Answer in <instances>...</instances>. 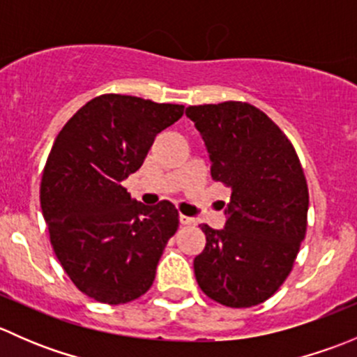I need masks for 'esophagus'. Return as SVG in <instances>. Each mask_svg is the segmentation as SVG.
I'll return each instance as SVG.
<instances>
[{"instance_id":"obj_1","label":"esophagus","mask_w":357,"mask_h":357,"mask_svg":"<svg viewBox=\"0 0 357 357\" xmlns=\"http://www.w3.org/2000/svg\"><path fill=\"white\" fill-rule=\"evenodd\" d=\"M179 222H181L183 226H190V225H195V219H193V218H188V215L179 214Z\"/></svg>"}]
</instances>
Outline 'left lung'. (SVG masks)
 <instances>
[{"mask_svg":"<svg viewBox=\"0 0 357 357\" xmlns=\"http://www.w3.org/2000/svg\"><path fill=\"white\" fill-rule=\"evenodd\" d=\"M185 114L204 139L212 178L231 188L225 228L202 225L207 243L193 261L197 283L219 304L252 307L285 282L305 236L304 171L282 129L248 103Z\"/></svg>","mask_w":357,"mask_h":357,"instance_id":"left-lung-1","label":"left lung"}]
</instances>
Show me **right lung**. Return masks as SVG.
<instances>
[{
	"instance_id": "1",
	"label": "right lung",
	"mask_w": 357,
	"mask_h": 357,
	"mask_svg": "<svg viewBox=\"0 0 357 357\" xmlns=\"http://www.w3.org/2000/svg\"><path fill=\"white\" fill-rule=\"evenodd\" d=\"M183 110L138 96H96L53 143L41 179L43 218L68 278L95 301L126 304L155 280L178 211L169 200L152 207L132 200L121 183Z\"/></svg>"
}]
</instances>
